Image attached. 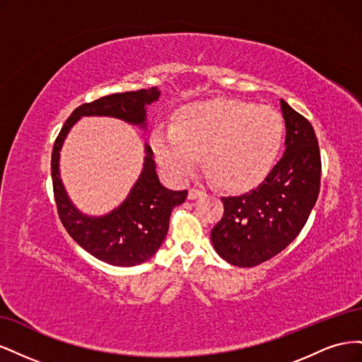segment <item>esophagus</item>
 Here are the masks:
<instances>
[{"instance_id": "esophagus-1", "label": "esophagus", "mask_w": 362, "mask_h": 362, "mask_svg": "<svg viewBox=\"0 0 362 362\" xmlns=\"http://www.w3.org/2000/svg\"><path fill=\"white\" fill-rule=\"evenodd\" d=\"M204 194H205V193L201 192V190H198V189H190V190H189V199H190V201L199 199V198H202Z\"/></svg>"}]
</instances>
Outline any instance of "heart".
<instances>
[{
  "instance_id": "1",
  "label": "heart",
  "mask_w": 362,
  "mask_h": 362,
  "mask_svg": "<svg viewBox=\"0 0 362 362\" xmlns=\"http://www.w3.org/2000/svg\"><path fill=\"white\" fill-rule=\"evenodd\" d=\"M286 136L275 108L211 98L181 108L175 127H160L151 144L175 181H184L199 163L223 189L243 190L266 178Z\"/></svg>"
}]
</instances>
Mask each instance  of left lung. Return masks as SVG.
Wrapping results in <instances>:
<instances>
[{"mask_svg": "<svg viewBox=\"0 0 362 362\" xmlns=\"http://www.w3.org/2000/svg\"><path fill=\"white\" fill-rule=\"evenodd\" d=\"M286 152L258 187L222 198L225 213L211 243L229 264L254 267L286 249L299 235L319 198L320 149L313 125L281 100Z\"/></svg>", "mask_w": 362, "mask_h": 362, "instance_id": "1", "label": "left lung"}]
</instances>
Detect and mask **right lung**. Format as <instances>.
Instances as JSON below:
<instances>
[{
  "instance_id": "obj_1",
  "label": "right lung",
  "mask_w": 362,
  "mask_h": 362,
  "mask_svg": "<svg viewBox=\"0 0 362 362\" xmlns=\"http://www.w3.org/2000/svg\"><path fill=\"white\" fill-rule=\"evenodd\" d=\"M158 87L115 93L75 108L64 122L51 157L57 210L68 234L95 258L131 267L156 255L169 231L170 213L187 198V190H169L160 182L152 149L145 144L144 168L124 202L104 216H89L74 205L60 177V151L72 127L83 116H107L148 129V105L158 101Z\"/></svg>"
}]
</instances>
